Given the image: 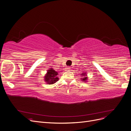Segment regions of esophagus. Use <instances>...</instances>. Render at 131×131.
Returning a JSON list of instances; mask_svg holds the SVG:
<instances>
[{
	"instance_id": "1",
	"label": "esophagus",
	"mask_w": 131,
	"mask_h": 131,
	"mask_svg": "<svg viewBox=\"0 0 131 131\" xmlns=\"http://www.w3.org/2000/svg\"><path fill=\"white\" fill-rule=\"evenodd\" d=\"M70 69V67H67L66 68V70H69Z\"/></svg>"
}]
</instances>
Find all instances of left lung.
<instances>
[{
    "label": "left lung",
    "instance_id": "obj_1",
    "mask_svg": "<svg viewBox=\"0 0 131 131\" xmlns=\"http://www.w3.org/2000/svg\"><path fill=\"white\" fill-rule=\"evenodd\" d=\"M80 75L82 76V77H81L82 78H81V80H81L82 81L85 82L88 81L87 80H88V75H87V74H86V72L82 73Z\"/></svg>",
    "mask_w": 131,
    "mask_h": 131
}]
</instances>
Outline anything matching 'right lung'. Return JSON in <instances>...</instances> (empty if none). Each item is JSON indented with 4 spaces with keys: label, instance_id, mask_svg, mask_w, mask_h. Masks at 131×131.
I'll return each instance as SVG.
<instances>
[{
    "label": "right lung",
    "instance_id": "add662e5",
    "mask_svg": "<svg viewBox=\"0 0 131 131\" xmlns=\"http://www.w3.org/2000/svg\"><path fill=\"white\" fill-rule=\"evenodd\" d=\"M58 73L52 68H50L47 70V73L44 76V81L47 84L52 85L58 81L59 78L57 77Z\"/></svg>",
    "mask_w": 131,
    "mask_h": 131
}]
</instances>
